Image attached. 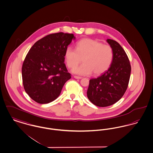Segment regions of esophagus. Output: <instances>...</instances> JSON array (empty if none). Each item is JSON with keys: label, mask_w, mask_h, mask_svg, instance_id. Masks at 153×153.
Masks as SVG:
<instances>
[{"label": "esophagus", "mask_w": 153, "mask_h": 153, "mask_svg": "<svg viewBox=\"0 0 153 153\" xmlns=\"http://www.w3.org/2000/svg\"><path fill=\"white\" fill-rule=\"evenodd\" d=\"M74 77L75 79H82V77L77 76H74Z\"/></svg>", "instance_id": "esophagus-1"}]
</instances>
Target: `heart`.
I'll return each instance as SVG.
<instances>
[{
    "mask_svg": "<svg viewBox=\"0 0 153 153\" xmlns=\"http://www.w3.org/2000/svg\"><path fill=\"white\" fill-rule=\"evenodd\" d=\"M65 57L67 66L71 69L76 68L82 60V65L74 69L73 72L79 75H100L110 68L113 59L114 51L109 45L103 44L97 40L85 38L79 41L76 49L66 48Z\"/></svg>",
    "mask_w": 153,
    "mask_h": 153,
    "instance_id": "heart-1",
    "label": "heart"
}]
</instances>
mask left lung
<instances>
[{"mask_svg": "<svg viewBox=\"0 0 153 153\" xmlns=\"http://www.w3.org/2000/svg\"><path fill=\"white\" fill-rule=\"evenodd\" d=\"M114 51V59L108 70L90 80L87 97L95 105L106 107L118 102L126 92L129 82L131 66L125 51L118 42L108 39Z\"/></svg>", "mask_w": 153, "mask_h": 153, "instance_id": "8db88e82", "label": "left lung"}]
</instances>
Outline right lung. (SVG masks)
I'll return each instance as SVG.
<instances>
[{"label":"right lung","mask_w":153,"mask_h":153,"mask_svg":"<svg viewBox=\"0 0 153 153\" xmlns=\"http://www.w3.org/2000/svg\"><path fill=\"white\" fill-rule=\"evenodd\" d=\"M73 34L58 33L37 41L27 54L22 66L24 88L39 104L56 99L71 74L64 63L65 53Z\"/></svg>","instance_id":"obj_1"}]
</instances>
